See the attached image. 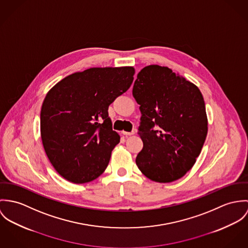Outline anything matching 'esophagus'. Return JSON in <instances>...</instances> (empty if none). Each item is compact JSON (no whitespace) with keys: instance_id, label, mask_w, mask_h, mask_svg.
I'll use <instances>...</instances> for the list:
<instances>
[{"instance_id":"obj_1","label":"esophagus","mask_w":248,"mask_h":248,"mask_svg":"<svg viewBox=\"0 0 248 248\" xmlns=\"http://www.w3.org/2000/svg\"><path fill=\"white\" fill-rule=\"evenodd\" d=\"M122 133H123V135H124V136H131V135H134V134H135V131H134V130H133V131H131V132L123 131Z\"/></svg>"}]
</instances>
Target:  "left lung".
<instances>
[{"label":"left lung","mask_w":248,"mask_h":248,"mask_svg":"<svg viewBox=\"0 0 248 248\" xmlns=\"http://www.w3.org/2000/svg\"><path fill=\"white\" fill-rule=\"evenodd\" d=\"M132 94L140 105L138 132L143 147L136 165L157 183L174 182L192 168L207 135L200 89L168 67L148 65L137 75Z\"/></svg>","instance_id":"left-lung-1"}]
</instances>
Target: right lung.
<instances>
[{
	"label": "right lung",
	"instance_id": "1",
	"mask_svg": "<svg viewBox=\"0 0 248 248\" xmlns=\"http://www.w3.org/2000/svg\"><path fill=\"white\" fill-rule=\"evenodd\" d=\"M131 66L94 67L67 76L46 94L41 136L56 171L74 184L97 179L120 142L108 107L133 82Z\"/></svg>",
	"mask_w": 248,
	"mask_h": 248
}]
</instances>
